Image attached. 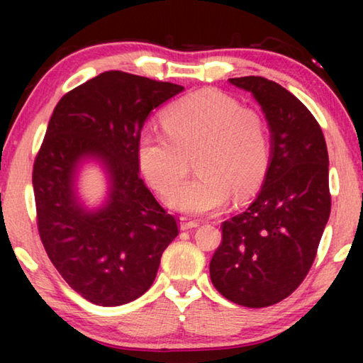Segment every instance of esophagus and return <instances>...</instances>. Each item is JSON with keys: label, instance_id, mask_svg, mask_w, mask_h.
<instances>
[{"label": "esophagus", "instance_id": "obj_1", "mask_svg": "<svg viewBox=\"0 0 363 363\" xmlns=\"http://www.w3.org/2000/svg\"><path fill=\"white\" fill-rule=\"evenodd\" d=\"M199 225H200L199 220L190 219L186 216L181 218V230H190V229H195V227H199Z\"/></svg>", "mask_w": 363, "mask_h": 363}]
</instances>
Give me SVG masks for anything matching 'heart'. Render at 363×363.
<instances>
[{
  "instance_id": "heart-1",
  "label": "heart",
  "mask_w": 363,
  "mask_h": 363,
  "mask_svg": "<svg viewBox=\"0 0 363 363\" xmlns=\"http://www.w3.org/2000/svg\"><path fill=\"white\" fill-rule=\"evenodd\" d=\"M163 130H147L138 140V160L147 179L171 195L190 171H199L171 199V206L205 214L223 206L229 195L240 200L266 177L270 138L266 120L253 108L219 91H199L164 110Z\"/></svg>"
}]
</instances>
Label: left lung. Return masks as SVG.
<instances>
[{"label": "left lung", "instance_id": "1", "mask_svg": "<svg viewBox=\"0 0 363 363\" xmlns=\"http://www.w3.org/2000/svg\"><path fill=\"white\" fill-rule=\"evenodd\" d=\"M229 82L259 102L272 153L253 203L220 225L210 277L232 303L267 307L290 296L314 264L331 210L327 143L309 108L279 83L262 77Z\"/></svg>", "mask_w": 363, "mask_h": 363}]
</instances>
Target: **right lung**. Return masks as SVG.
<instances>
[{
	"mask_svg": "<svg viewBox=\"0 0 363 363\" xmlns=\"http://www.w3.org/2000/svg\"><path fill=\"white\" fill-rule=\"evenodd\" d=\"M184 86L110 70L67 93L54 108L33 163L36 224L62 279L97 306H121L149 290L177 219L140 179L138 140L153 108ZM99 157L108 203L86 212L72 184L79 162Z\"/></svg>",
	"mask_w": 363,
	"mask_h": 363,
	"instance_id": "add662e5",
	"label": "right lung"
}]
</instances>
